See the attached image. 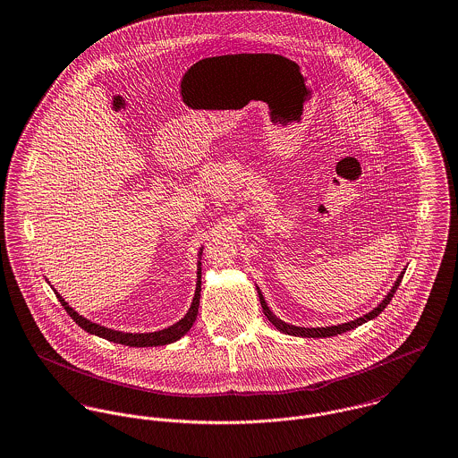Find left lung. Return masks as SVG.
Masks as SVG:
<instances>
[{"mask_svg": "<svg viewBox=\"0 0 458 458\" xmlns=\"http://www.w3.org/2000/svg\"><path fill=\"white\" fill-rule=\"evenodd\" d=\"M403 276H404V271L399 275V278L395 280V284H394V287H392V291L388 292L386 295H385V299L376 306L373 311H369V313H366L364 317H359L357 320H352V322H346V324H339V326H331V327H297V326H291V324H285L284 320H280L271 310H269V306H267V302L264 301V297H262V293L260 291L257 289L259 292V301H260V306H262V311H264V315L267 317V320L280 331V333L289 334V335H301V337H331V335H337V334L346 333V331H352V329H355V327H359V326H362V324H366V322H369V320H373L376 318L386 306H388V302L392 301V297H394V293L397 291V287L401 285V282H403Z\"/></svg>", "mask_w": 458, "mask_h": 458, "instance_id": "obj_1", "label": "left lung"}]
</instances>
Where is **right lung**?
Segmentation results:
<instances>
[{"label":"right lung","mask_w":458,"mask_h":458,"mask_svg":"<svg viewBox=\"0 0 458 458\" xmlns=\"http://www.w3.org/2000/svg\"><path fill=\"white\" fill-rule=\"evenodd\" d=\"M203 253V249L199 251V255ZM55 295L61 301L63 308L66 310V313L73 318L75 324H79L83 331L94 335H99L103 339H108L112 343H119V344H125V346H136V348H143V346H163V344H169L178 341L182 335L189 333V329L192 327V324L196 322L198 317V310H199V297H201V260H198V284H196V292H194V299L192 304L189 308V311L185 313V317L182 320H178L176 324H173L171 327L157 331V333H121V331H114L108 327H103L99 324H94L87 318H83L82 315H79L64 299L63 295H59L57 291Z\"/></svg>","instance_id":"add662e5"}]
</instances>
